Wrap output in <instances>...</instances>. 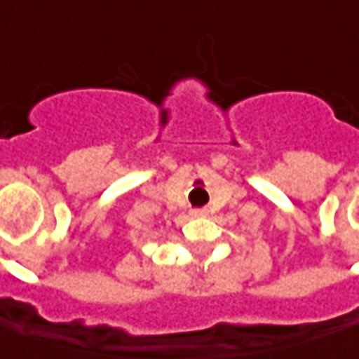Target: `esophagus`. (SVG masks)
I'll list each match as a JSON object with an SVG mask.
<instances>
[{
  "mask_svg": "<svg viewBox=\"0 0 359 359\" xmlns=\"http://www.w3.org/2000/svg\"><path fill=\"white\" fill-rule=\"evenodd\" d=\"M191 215H193V217H205V215H207V209H195Z\"/></svg>",
  "mask_w": 359,
  "mask_h": 359,
  "instance_id": "1",
  "label": "esophagus"
}]
</instances>
